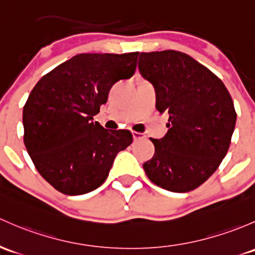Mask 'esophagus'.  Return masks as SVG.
I'll return each instance as SVG.
<instances>
[{
    "label": "esophagus",
    "mask_w": 255,
    "mask_h": 255,
    "mask_svg": "<svg viewBox=\"0 0 255 255\" xmlns=\"http://www.w3.org/2000/svg\"><path fill=\"white\" fill-rule=\"evenodd\" d=\"M133 139L134 140H140V139H145V135L139 132H133Z\"/></svg>",
    "instance_id": "1"
}]
</instances>
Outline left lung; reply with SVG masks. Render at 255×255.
I'll list each match as a JSON object with an SVG mask.
<instances>
[{"instance_id": "8db88e82", "label": "left lung", "mask_w": 255, "mask_h": 255, "mask_svg": "<svg viewBox=\"0 0 255 255\" xmlns=\"http://www.w3.org/2000/svg\"><path fill=\"white\" fill-rule=\"evenodd\" d=\"M139 71L156 90V109L168 115L167 133L151 139L143 165L150 181L170 192L198 188L219 167L231 144L237 114L222 80L187 53L141 52Z\"/></svg>"}]
</instances>
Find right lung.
Here are the masks:
<instances>
[{"label": "right lung", "mask_w": 255, "mask_h": 255, "mask_svg": "<svg viewBox=\"0 0 255 255\" xmlns=\"http://www.w3.org/2000/svg\"><path fill=\"white\" fill-rule=\"evenodd\" d=\"M139 52L79 53L45 74L23 107L24 144L47 182L67 195L106 181L117 152L133 141L128 129L107 130L93 116L112 85L129 79Z\"/></svg>", "instance_id": "right-lung-1"}]
</instances>
